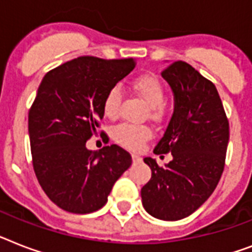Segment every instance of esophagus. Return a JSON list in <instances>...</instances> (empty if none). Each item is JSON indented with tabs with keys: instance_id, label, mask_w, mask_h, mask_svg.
<instances>
[{
	"instance_id": "obj_1",
	"label": "esophagus",
	"mask_w": 252,
	"mask_h": 252,
	"mask_svg": "<svg viewBox=\"0 0 252 252\" xmlns=\"http://www.w3.org/2000/svg\"><path fill=\"white\" fill-rule=\"evenodd\" d=\"M132 160H133V163H140V161L142 160V159H141V157H138V155L133 154L132 155Z\"/></svg>"
}]
</instances>
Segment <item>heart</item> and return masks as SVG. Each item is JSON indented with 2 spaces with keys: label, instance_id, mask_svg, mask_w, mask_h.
I'll return each instance as SVG.
<instances>
[{
  "label": "heart",
  "instance_id": "obj_1",
  "mask_svg": "<svg viewBox=\"0 0 252 252\" xmlns=\"http://www.w3.org/2000/svg\"><path fill=\"white\" fill-rule=\"evenodd\" d=\"M132 89L140 95L150 107V118L159 122L165 116L168 108L164 103L165 89L160 80L154 75H141L132 81ZM123 101V91L119 85H114L103 98V112L108 118L119 115ZM151 130L147 126H136L120 124L114 129V138L118 144L129 150H140L142 144L150 138Z\"/></svg>",
  "mask_w": 252,
  "mask_h": 252
}]
</instances>
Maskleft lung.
I'll return each instance as SVG.
<instances>
[{"label":"left lung","instance_id":"8db88e82","mask_svg":"<svg viewBox=\"0 0 252 252\" xmlns=\"http://www.w3.org/2000/svg\"><path fill=\"white\" fill-rule=\"evenodd\" d=\"M175 97V111L154 154H172L160 167L144 161L151 179L141 189L142 204L151 216L176 221L189 216L214 193L225 165L229 122L218 89L183 61L161 72Z\"/></svg>","mask_w":252,"mask_h":252}]
</instances>
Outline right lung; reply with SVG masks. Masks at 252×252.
<instances>
[{"label":"right lung","mask_w":252,"mask_h":252,"mask_svg":"<svg viewBox=\"0 0 252 252\" xmlns=\"http://www.w3.org/2000/svg\"><path fill=\"white\" fill-rule=\"evenodd\" d=\"M136 67V59L79 57L49 71L28 114L32 163L41 188L59 208L91 214L107 202L132 164L118 145L87 149L103 118V98Z\"/></svg>","instance_id":"add662e5"}]
</instances>
